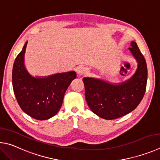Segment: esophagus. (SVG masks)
Returning a JSON list of instances; mask_svg holds the SVG:
<instances>
[{
  "label": "esophagus",
  "mask_w": 160,
  "mask_h": 160,
  "mask_svg": "<svg viewBox=\"0 0 160 160\" xmlns=\"http://www.w3.org/2000/svg\"><path fill=\"white\" fill-rule=\"evenodd\" d=\"M77 73L79 76L86 75L88 73V69L85 67H80V68H78Z\"/></svg>",
  "instance_id": "1"
}]
</instances>
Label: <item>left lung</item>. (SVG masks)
<instances>
[{
  "label": "left lung",
  "mask_w": 160,
  "mask_h": 160,
  "mask_svg": "<svg viewBox=\"0 0 160 160\" xmlns=\"http://www.w3.org/2000/svg\"><path fill=\"white\" fill-rule=\"evenodd\" d=\"M128 50L138 63L135 74L129 79L112 83L96 78H83L88 107L102 119H114L130 113L145 95L148 78L146 62L135 41L131 42Z\"/></svg>",
  "instance_id": "left-lung-1"
}]
</instances>
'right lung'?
<instances>
[{
  "label": "right lung",
  "mask_w": 160,
  "mask_h": 160,
  "mask_svg": "<svg viewBox=\"0 0 160 160\" xmlns=\"http://www.w3.org/2000/svg\"><path fill=\"white\" fill-rule=\"evenodd\" d=\"M27 45L15 60L12 68V87L19 105L28 115L37 120H46L58 112L64 93L77 77L74 71L57 73L47 77H33L24 65Z\"/></svg>",
  "instance_id": "add662e5"
}]
</instances>
